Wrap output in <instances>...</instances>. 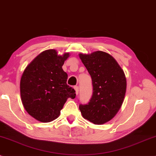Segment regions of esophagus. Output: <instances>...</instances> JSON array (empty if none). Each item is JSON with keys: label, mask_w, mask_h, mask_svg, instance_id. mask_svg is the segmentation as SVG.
I'll use <instances>...</instances> for the list:
<instances>
[{"label": "esophagus", "mask_w": 156, "mask_h": 156, "mask_svg": "<svg viewBox=\"0 0 156 156\" xmlns=\"http://www.w3.org/2000/svg\"><path fill=\"white\" fill-rule=\"evenodd\" d=\"M74 89H75V91H76V94L77 95H78V91H79V88H78V86H74Z\"/></svg>", "instance_id": "1"}]
</instances>
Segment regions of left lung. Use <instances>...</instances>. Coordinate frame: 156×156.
Returning a JSON list of instances; mask_svg holds the SVG:
<instances>
[{
  "label": "left lung",
  "mask_w": 156,
  "mask_h": 156,
  "mask_svg": "<svg viewBox=\"0 0 156 156\" xmlns=\"http://www.w3.org/2000/svg\"><path fill=\"white\" fill-rule=\"evenodd\" d=\"M79 57L91 77L93 94L89 102L80 104L82 115L94 124H103L116 115L123 104L126 80L115 59L104 51Z\"/></svg>",
  "instance_id": "obj_1"
}]
</instances>
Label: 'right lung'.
Returning a JSON list of instances; mask_svg holds the SVG:
<instances>
[{"instance_id": "1", "label": "right lung", "mask_w": 156, "mask_h": 156, "mask_svg": "<svg viewBox=\"0 0 156 156\" xmlns=\"http://www.w3.org/2000/svg\"><path fill=\"white\" fill-rule=\"evenodd\" d=\"M68 53L58 56L54 49L37 56L24 70L20 80V94L28 113L41 122H50L59 115L68 98L76 91L67 84V74L62 65Z\"/></svg>"}]
</instances>
